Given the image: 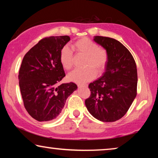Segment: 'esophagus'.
<instances>
[{
  "label": "esophagus",
  "mask_w": 158,
  "mask_h": 158,
  "mask_svg": "<svg viewBox=\"0 0 158 158\" xmlns=\"http://www.w3.org/2000/svg\"><path fill=\"white\" fill-rule=\"evenodd\" d=\"M77 86H78V88H81V87L87 88L88 87V85H87V84H78V85H77Z\"/></svg>",
  "instance_id": "34e87169"
}]
</instances>
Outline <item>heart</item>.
Wrapping results in <instances>:
<instances>
[{
	"mask_svg": "<svg viewBox=\"0 0 158 158\" xmlns=\"http://www.w3.org/2000/svg\"><path fill=\"white\" fill-rule=\"evenodd\" d=\"M72 49L77 55H83L84 69H77L68 75V78L73 83L82 84L92 81L97 74L102 73L106 65L108 55L105 49L99 48L98 44L90 39L84 37L72 44ZM60 61L65 70L73 67V54L68 47L64 46L60 50Z\"/></svg>",
	"mask_w": 158,
	"mask_h": 158,
	"instance_id": "b5f03b06",
	"label": "heart"
}]
</instances>
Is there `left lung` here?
<instances>
[{"label":"left lung","mask_w":158,"mask_h":158,"mask_svg":"<svg viewBox=\"0 0 158 158\" xmlns=\"http://www.w3.org/2000/svg\"><path fill=\"white\" fill-rule=\"evenodd\" d=\"M94 40L106 49L108 61L102 76L88 85L90 96L85 106L96 119L116 122L126 114L137 96V66L130 52L118 41L101 36Z\"/></svg>","instance_id":"8db88e82"}]
</instances>
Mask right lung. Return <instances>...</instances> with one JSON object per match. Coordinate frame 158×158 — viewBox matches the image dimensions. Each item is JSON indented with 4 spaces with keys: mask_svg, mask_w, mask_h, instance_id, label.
Segmentation results:
<instances>
[{
    "mask_svg": "<svg viewBox=\"0 0 158 158\" xmlns=\"http://www.w3.org/2000/svg\"><path fill=\"white\" fill-rule=\"evenodd\" d=\"M70 40L69 36L44 38L23 58L19 73L21 96L26 110L39 122L57 118L77 88L74 83L59 85L65 76L60 50Z\"/></svg>",
    "mask_w": 158,
    "mask_h": 158,
    "instance_id": "add662e5",
    "label": "right lung"
}]
</instances>
